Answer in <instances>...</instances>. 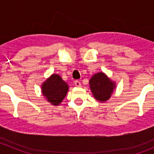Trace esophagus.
Listing matches in <instances>:
<instances>
[{"label":"esophagus","mask_w":154,"mask_h":154,"mask_svg":"<svg viewBox=\"0 0 154 154\" xmlns=\"http://www.w3.org/2000/svg\"><path fill=\"white\" fill-rule=\"evenodd\" d=\"M75 85L77 87H79H79L82 86L81 82L79 81V80H76V81L75 82Z\"/></svg>","instance_id":"esophagus-1"}]
</instances>
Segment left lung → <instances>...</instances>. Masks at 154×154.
Listing matches in <instances>:
<instances>
[{"instance_id": "obj_1", "label": "left lung", "mask_w": 154, "mask_h": 154, "mask_svg": "<svg viewBox=\"0 0 154 154\" xmlns=\"http://www.w3.org/2000/svg\"><path fill=\"white\" fill-rule=\"evenodd\" d=\"M89 87L95 99L104 103L110 98L116 88V83L103 72L92 75L89 80Z\"/></svg>"}]
</instances>
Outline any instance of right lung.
<instances>
[{"instance_id": "obj_1", "label": "right lung", "mask_w": 154, "mask_h": 154, "mask_svg": "<svg viewBox=\"0 0 154 154\" xmlns=\"http://www.w3.org/2000/svg\"><path fill=\"white\" fill-rule=\"evenodd\" d=\"M69 85L58 74H53L42 85V92L48 102L58 106L65 97Z\"/></svg>"}]
</instances>
